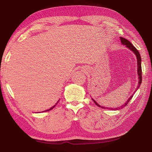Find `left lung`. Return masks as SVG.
I'll return each mask as SVG.
<instances>
[{
    "mask_svg": "<svg viewBox=\"0 0 152 152\" xmlns=\"http://www.w3.org/2000/svg\"><path fill=\"white\" fill-rule=\"evenodd\" d=\"M120 39H121V43H123V45H125L126 47H127L129 49L132 50L133 53L136 55V57H137V61H138V74L139 81H138V86L137 88H136V90H138V88L140 87V84H141V83H142V66H141V57H140V55L138 50L136 49V47L134 46L131 43H130L129 41H128L127 39H126L125 38H123V37H120ZM133 96H134V95L132 94V96L130 97L129 99H128V101L126 102V103L124 104V105H122V106L119 107H118V108H115V109H117H117H123V107H125L126 105H127V104L129 103V102H130V100L132 99ZM92 100L94 101V102L95 103V104H96V105H97L98 107H102V108H105V107H102V106H100L99 104H98L94 99H92ZM109 109H110V108H109ZM110 109H113L111 108Z\"/></svg>",
    "mask_w": 152,
    "mask_h": 152,
    "instance_id": "obj_1",
    "label": "left lung"
}]
</instances>
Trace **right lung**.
<instances>
[{"label": "right lung", "instance_id": "add662e5", "mask_svg": "<svg viewBox=\"0 0 152 152\" xmlns=\"http://www.w3.org/2000/svg\"><path fill=\"white\" fill-rule=\"evenodd\" d=\"M58 102H59V100L58 101ZM58 102L56 103V104H57V103H58ZM55 105H54V106H53V107H51V108H50V109H48V110H46V111H50V110H51V109H53V108H54V107H55Z\"/></svg>", "mask_w": 152, "mask_h": 152}]
</instances>
